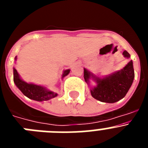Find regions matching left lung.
I'll use <instances>...</instances> for the list:
<instances>
[{
	"label": "left lung",
	"instance_id": "left-lung-1",
	"mask_svg": "<svg viewBox=\"0 0 148 148\" xmlns=\"http://www.w3.org/2000/svg\"><path fill=\"white\" fill-rule=\"evenodd\" d=\"M123 55L126 58H130V54L127 51H124ZM134 75L132 61L122 70L115 72L104 78L95 77L86 69H84L85 82L89 83V79L92 77L97 83L96 87L90 90L92 96L96 100L106 103H115L125 97L133 84Z\"/></svg>",
	"mask_w": 148,
	"mask_h": 148
}]
</instances>
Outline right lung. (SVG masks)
<instances>
[{
  "instance_id": "1",
  "label": "right lung",
  "mask_w": 148,
  "mask_h": 148,
  "mask_svg": "<svg viewBox=\"0 0 148 148\" xmlns=\"http://www.w3.org/2000/svg\"><path fill=\"white\" fill-rule=\"evenodd\" d=\"M15 59H16V57H15ZM70 71V70H65L64 72L62 78L67 75ZM13 80H14L15 85L23 92V95H26L30 99L42 101H47L53 99L58 95L56 92L47 90L45 87L33 84H27V82H23V80L21 79L18 72L15 68H13Z\"/></svg>"
}]
</instances>
